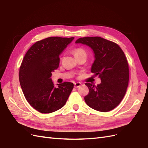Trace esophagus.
I'll list each match as a JSON object with an SVG mask.
<instances>
[{"mask_svg":"<svg viewBox=\"0 0 148 148\" xmlns=\"http://www.w3.org/2000/svg\"><path fill=\"white\" fill-rule=\"evenodd\" d=\"M81 85V82H75L74 83V87L75 88H77L79 87H80Z\"/></svg>","mask_w":148,"mask_h":148,"instance_id":"34e87169","label":"esophagus"}]
</instances>
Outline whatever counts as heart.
<instances>
[{
  "label": "heart",
  "mask_w": 148,
  "mask_h": 148,
  "mask_svg": "<svg viewBox=\"0 0 148 148\" xmlns=\"http://www.w3.org/2000/svg\"><path fill=\"white\" fill-rule=\"evenodd\" d=\"M73 54L74 55V56H77L79 55H81V54H86V52L84 51V50H83L81 48H77V49H75L73 51Z\"/></svg>",
  "instance_id": "1"
}]
</instances>
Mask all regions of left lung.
I'll return each mask as SVG.
<instances>
[{
	"mask_svg": "<svg viewBox=\"0 0 148 148\" xmlns=\"http://www.w3.org/2000/svg\"><path fill=\"white\" fill-rule=\"evenodd\" d=\"M75 43L92 49L95 60L91 73L101 81L97 86L86 83L89 90L86 103L98 111L112 110L123 100L128 86L129 66L124 52L117 44L100 37H81Z\"/></svg>",
	"mask_w": 148,
	"mask_h": 148,
	"instance_id": "1",
	"label": "left lung"
}]
</instances>
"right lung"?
<instances>
[{"instance_id":"add662e5","label":"right lung","mask_w":148,"mask_h":148,"mask_svg":"<svg viewBox=\"0 0 148 148\" xmlns=\"http://www.w3.org/2000/svg\"><path fill=\"white\" fill-rule=\"evenodd\" d=\"M74 39L51 37L37 41L22 60L20 84L26 100L37 111L51 113L65 105L74 84L64 82L55 87L51 77L59 67V55Z\"/></svg>"}]
</instances>
